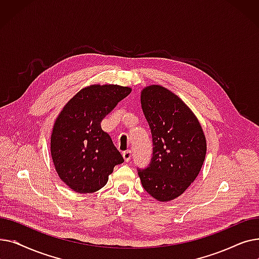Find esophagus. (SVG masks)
Returning <instances> with one entry per match:
<instances>
[{"label":"esophagus","instance_id":"esophagus-1","mask_svg":"<svg viewBox=\"0 0 259 259\" xmlns=\"http://www.w3.org/2000/svg\"><path fill=\"white\" fill-rule=\"evenodd\" d=\"M122 156H124V159L126 161H129L131 159V151L130 150H127L125 152H122Z\"/></svg>","mask_w":259,"mask_h":259}]
</instances>
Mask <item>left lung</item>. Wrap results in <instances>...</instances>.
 <instances>
[{
    "label": "left lung",
    "mask_w": 259,
    "mask_h": 259,
    "mask_svg": "<svg viewBox=\"0 0 259 259\" xmlns=\"http://www.w3.org/2000/svg\"><path fill=\"white\" fill-rule=\"evenodd\" d=\"M141 104L151 129L153 156L146 169H139V176L152 197L169 201L197 178L206 157V137L191 109L167 88H144Z\"/></svg>",
    "instance_id": "1"
}]
</instances>
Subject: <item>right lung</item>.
Instances as JSON below:
<instances>
[{
    "mask_svg": "<svg viewBox=\"0 0 259 259\" xmlns=\"http://www.w3.org/2000/svg\"><path fill=\"white\" fill-rule=\"evenodd\" d=\"M130 92L131 88L118 85L88 86L64 106L54 121L52 161L60 179L73 191H98L113 168L124 162L101 121Z\"/></svg>",
    "mask_w": 259,
    "mask_h": 259,
    "instance_id": "add662e5",
    "label": "right lung"
}]
</instances>
